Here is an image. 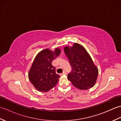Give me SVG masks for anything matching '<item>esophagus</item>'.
<instances>
[{
	"label": "esophagus",
	"mask_w": 121,
	"mask_h": 121,
	"mask_svg": "<svg viewBox=\"0 0 121 121\" xmlns=\"http://www.w3.org/2000/svg\"><path fill=\"white\" fill-rule=\"evenodd\" d=\"M66 72H63L61 74V75H66Z\"/></svg>",
	"instance_id": "1"
}]
</instances>
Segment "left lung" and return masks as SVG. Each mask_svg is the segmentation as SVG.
I'll return each mask as SVG.
<instances>
[{
  "label": "left lung",
  "mask_w": 121,
  "mask_h": 121,
  "mask_svg": "<svg viewBox=\"0 0 121 121\" xmlns=\"http://www.w3.org/2000/svg\"><path fill=\"white\" fill-rule=\"evenodd\" d=\"M64 51L72 66L68 79L80 90H87L96 83L98 70L91 56L83 46L74 43L72 47L65 46Z\"/></svg>",
  "instance_id": "obj_1"
}]
</instances>
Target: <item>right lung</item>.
Segmentation results:
<instances>
[{"label":"right lung","instance_id":"add662e5","mask_svg":"<svg viewBox=\"0 0 121 121\" xmlns=\"http://www.w3.org/2000/svg\"><path fill=\"white\" fill-rule=\"evenodd\" d=\"M61 50L56 48L52 51L45 49L38 53L35 58L29 72V78L36 89L48 92L55 87L60 76L56 72L51 63L60 55Z\"/></svg>","mask_w":121,"mask_h":121}]
</instances>
